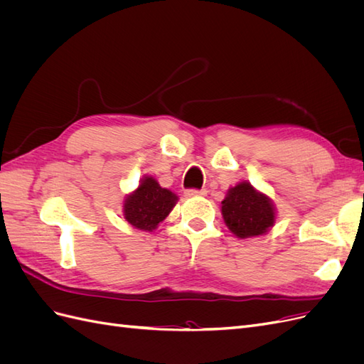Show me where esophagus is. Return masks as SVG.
Listing matches in <instances>:
<instances>
[{
    "mask_svg": "<svg viewBox=\"0 0 364 364\" xmlns=\"http://www.w3.org/2000/svg\"><path fill=\"white\" fill-rule=\"evenodd\" d=\"M205 194H206V190H196V188L185 190L186 197H200V196H205Z\"/></svg>",
    "mask_w": 364,
    "mask_h": 364,
    "instance_id": "esophagus-1",
    "label": "esophagus"
}]
</instances>
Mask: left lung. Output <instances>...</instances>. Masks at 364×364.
Returning a JSON list of instances; mask_svg holds the SVG:
<instances>
[{"mask_svg": "<svg viewBox=\"0 0 364 364\" xmlns=\"http://www.w3.org/2000/svg\"><path fill=\"white\" fill-rule=\"evenodd\" d=\"M222 214L230 232L238 238L261 235L274 223L270 200L247 182H241L229 190L222 202Z\"/></svg>", "mask_w": 364, "mask_h": 364, "instance_id": "left-lung-1", "label": "left lung"}]
</instances>
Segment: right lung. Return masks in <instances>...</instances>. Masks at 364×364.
I'll use <instances>...</instances> for the list:
<instances>
[{"label":"right lung","instance_id":"1","mask_svg":"<svg viewBox=\"0 0 364 364\" xmlns=\"http://www.w3.org/2000/svg\"><path fill=\"white\" fill-rule=\"evenodd\" d=\"M178 196L161 188L153 178H146L138 190L130 194L124 203V217L138 229L151 230L170 214Z\"/></svg>","mask_w":364,"mask_h":364}]
</instances>
